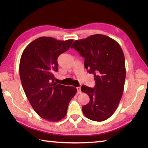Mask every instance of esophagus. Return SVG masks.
Masks as SVG:
<instances>
[{
  "mask_svg": "<svg viewBox=\"0 0 148 148\" xmlns=\"http://www.w3.org/2000/svg\"><path fill=\"white\" fill-rule=\"evenodd\" d=\"M77 88V93H81V87L80 86H78L76 88Z\"/></svg>",
  "mask_w": 148,
  "mask_h": 148,
  "instance_id": "1",
  "label": "esophagus"
}]
</instances>
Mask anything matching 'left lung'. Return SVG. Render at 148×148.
Instances as JSON below:
<instances>
[{
  "instance_id": "1",
  "label": "left lung",
  "mask_w": 148,
  "mask_h": 148,
  "mask_svg": "<svg viewBox=\"0 0 148 148\" xmlns=\"http://www.w3.org/2000/svg\"><path fill=\"white\" fill-rule=\"evenodd\" d=\"M71 48L84 58V67L95 80L93 88L81 86L90 97L83 114L91 120L104 121L114 114L124 90L126 69L121 46L109 37L95 34L75 40Z\"/></svg>"
}]
</instances>
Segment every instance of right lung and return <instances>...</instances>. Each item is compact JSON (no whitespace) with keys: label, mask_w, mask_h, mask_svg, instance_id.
I'll return each mask as SVG.
<instances>
[{"label":"right lung","mask_w":148,"mask_h":148,"mask_svg":"<svg viewBox=\"0 0 148 148\" xmlns=\"http://www.w3.org/2000/svg\"><path fill=\"white\" fill-rule=\"evenodd\" d=\"M72 42L41 37L30 42L21 56L19 71L24 92L34 111L47 121L64 118L77 92L76 88L54 81L58 56L67 51Z\"/></svg>","instance_id":"obj_1"}]
</instances>
